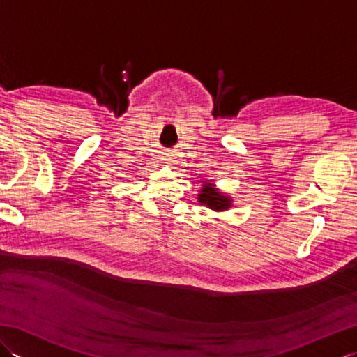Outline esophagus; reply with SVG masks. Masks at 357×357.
Segmentation results:
<instances>
[{
	"mask_svg": "<svg viewBox=\"0 0 357 357\" xmlns=\"http://www.w3.org/2000/svg\"><path fill=\"white\" fill-rule=\"evenodd\" d=\"M164 162H165V164H169V165H170V164H173V162H174V158H173V155H165V156H164Z\"/></svg>",
	"mask_w": 357,
	"mask_h": 357,
	"instance_id": "34e87169",
	"label": "esophagus"
}]
</instances>
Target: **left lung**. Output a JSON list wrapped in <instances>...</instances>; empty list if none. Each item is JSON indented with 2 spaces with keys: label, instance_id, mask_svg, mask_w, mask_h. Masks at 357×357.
Instances as JSON below:
<instances>
[{
  "label": "left lung",
  "instance_id": "8db88e82",
  "mask_svg": "<svg viewBox=\"0 0 357 357\" xmlns=\"http://www.w3.org/2000/svg\"><path fill=\"white\" fill-rule=\"evenodd\" d=\"M202 187L198 193V202L202 206L208 207L213 211H225L231 207L233 199L229 195L222 193L219 188L213 184V181L206 179L201 181Z\"/></svg>",
  "mask_w": 357,
  "mask_h": 357
}]
</instances>
